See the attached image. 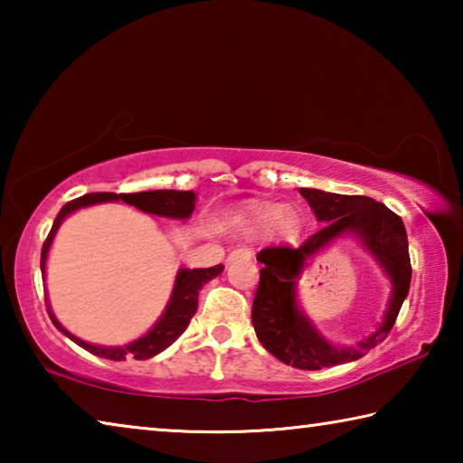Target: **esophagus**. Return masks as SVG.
<instances>
[{
  "instance_id": "obj_1",
  "label": "esophagus",
  "mask_w": 463,
  "mask_h": 463,
  "mask_svg": "<svg viewBox=\"0 0 463 463\" xmlns=\"http://www.w3.org/2000/svg\"><path fill=\"white\" fill-rule=\"evenodd\" d=\"M237 260H242V261H250V260H253V250L247 249V247L234 249L232 253L229 255V261H237Z\"/></svg>"
}]
</instances>
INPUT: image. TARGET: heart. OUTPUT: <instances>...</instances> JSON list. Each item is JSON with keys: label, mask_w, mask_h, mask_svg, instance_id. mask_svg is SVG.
<instances>
[{"label": "heart", "mask_w": 463, "mask_h": 463, "mask_svg": "<svg viewBox=\"0 0 463 463\" xmlns=\"http://www.w3.org/2000/svg\"><path fill=\"white\" fill-rule=\"evenodd\" d=\"M300 226V216H298L292 206H279V203L260 202L247 208L245 218H242V229L247 234H260L268 231L269 237L281 239L294 234Z\"/></svg>", "instance_id": "heart-1"}]
</instances>
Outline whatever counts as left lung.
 Returning a JSON list of instances; mask_svg holds the SVG:
<instances>
[{
	"instance_id": "obj_1",
	"label": "left lung",
	"mask_w": 463,
	"mask_h": 463,
	"mask_svg": "<svg viewBox=\"0 0 463 463\" xmlns=\"http://www.w3.org/2000/svg\"><path fill=\"white\" fill-rule=\"evenodd\" d=\"M300 194L323 229L298 249L269 247L257 255L263 268L250 320L257 339L279 362L298 370H323L364 357L365 351L373 349L392 331L411 288L409 239L402 218L382 202L365 195H341L310 187H300ZM339 236L357 238L379 261L392 286L383 323L370 337L355 345L328 342L297 300V279L306 261Z\"/></svg>"
}]
</instances>
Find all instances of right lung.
I'll use <instances>...</instances> for the list:
<instances>
[{"mask_svg":"<svg viewBox=\"0 0 463 463\" xmlns=\"http://www.w3.org/2000/svg\"><path fill=\"white\" fill-rule=\"evenodd\" d=\"M195 198H198V195L194 192H179V190H153V192H138V194L101 192V194H85L81 198L65 203V206L61 208V213L57 214V218H54L52 229L43 245V253H41L43 279L46 278V260H49V250L52 247L54 234H57L62 221H65L67 216H71L73 213H77V210L96 206V203H106V202H124L128 203V206L138 208L140 213L161 216V218H175V221H187L195 210ZM222 269L224 265H214V268H208V269H179L174 281V289H171V296L167 300V307L161 312V317L156 318V323L148 328L143 336H138V339L130 341L127 345H116V347L93 345L80 339V336H75L73 333H69L67 328L59 323L57 317H54L49 298L44 294L46 310H49L52 325L57 326L62 335L69 336L73 343H77L80 347L90 351L93 355L112 359V362H124L127 357L151 359L156 354H161V351H165L169 345L175 343L177 336L185 331L192 317L195 315V310H198V292L202 289V286L208 284V281L214 279L216 276H221Z\"/></svg>","mask_w":463,"mask_h":463,"instance_id":"add662e5","label":"right lung"}]
</instances>
